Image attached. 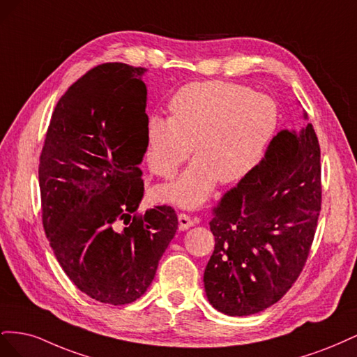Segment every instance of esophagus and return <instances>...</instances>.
Segmentation results:
<instances>
[{"instance_id":"esophagus-1","label":"esophagus","mask_w":357,"mask_h":357,"mask_svg":"<svg viewBox=\"0 0 357 357\" xmlns=\"http://www.w3.org/2000/svg\"><path fill=\"white\" fill-rule=\"evenodd\" d=\"M195 223H197V220L192 219L189 214H186V213H180V214H178V228H180L181 231L189 229L190 226H193Z\"/></svg>"}]
</instances>
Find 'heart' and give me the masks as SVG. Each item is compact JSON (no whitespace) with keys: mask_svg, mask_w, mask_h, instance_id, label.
<instances>
[{"mask_svg":"<svg viewBox=\"0 0 357 357\" xmlns=\"http://www.w3.org/2000/svg\"><path fill=\"white\" fill-rule=\"evenodd\" d=\"M171 117L147 121V164L153 174L171 178L181 164L195 160L183 174L158 188L160 201L197 208L218 183L232 185L261 164L278 128V107L265 93L247 86L195 82L183 86L169 101Z\"/></svg>","mask_w":357,"mask_h":357,"instance_id":"1","label":"heart"}]
</instances>
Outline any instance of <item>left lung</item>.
Masks as SVG:
<instances>
[{"label":"left lung","instance_id":"obj_1","mask_svg":"<svg viewBox=\"0 0 357 357\" xmlns=\"http://www.w3.org/2000/svg\"><path fill=\"white\" fill-rule=\"evenodd\" d=\"M320 205L314 128L283 129L259 167L213 210L215 244L204 271L210 304L223 314L250 316L282 299L307 262Z\"/></svg>","mask_w":357,"mask_h":357}]
</instances>
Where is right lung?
<instances>
[{
	"mask_svg": "<svg viewBox=\"0 0 357 357\" xmlns=\"http://www.w3.org/2000/svg\"><path fill=\"white\" fill-rule=\"evenodd\" d=\"M146 68L109 62L61 96L41 150L43 226L59 265L83 294L131 304L153 282L177 231L168 205L137 214L144 195Z\"/></svg>",
	"mask_w": 357,
	"mask_h": 357,
	"instance_id": "add662e5",
	"label": "right lung"
}]
</instances>
